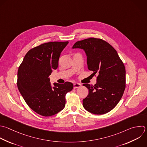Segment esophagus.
<instances>
[{
    "label": "esophagus",
    "instance_id": "obj_1",
    "mask_svg": "<svg viewBox=\"0 0 147 147\" xmlns=\"http://www.w3.org/2000/svg\"><path fill=\"white\" fill-rule=\"evenodd\" d=\"M81 84L80 83H74V88H78L81 87Z\"/></svg>",
    "mask_w": 147,
    "mask_h": 147
}]
</instances>
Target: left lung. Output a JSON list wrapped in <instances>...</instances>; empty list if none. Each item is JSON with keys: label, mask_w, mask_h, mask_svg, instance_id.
<instances>
[{"label": "left lung", "mask_w": 147, "mask_h": 147, "mask_svg": "<svg viewBox=\"0 0 147 147\" xmlns=\"http://www.w3.org/2000/svg\"><path fill=\"white\" fill-rule=\"evenodd\" d=\"M72 48L84 51L88 69L98 75L94 86L83 84L89 90L83 100L84 108L94 114L109 112L119 102L125 88V68L117 51L108 42L95 38L78 41Z\"/></svg>", "instance_id": "8db88e82"}]
</instances>
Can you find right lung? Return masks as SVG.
Instances as JSON below:
<instances>
[{
    "label": "right lung",
    "instance_id": "right-lung-1",
    "mask_svg": "<svg viewBox=\"0 0 147 147\" xmlns=\"http://www.w3.org/2000/svg\"><path fill=\"white\" fill-rule=\"evenodd\" d=\"M68 44L50 42L36 47L28 52L19 67L18 90L28 105L41 115L49 117L62 110L65 95L73 88L69 82L52 86L49 78L57 68L61 52Z\"/></svg>",
    "mask_w": 147,
    "mask_h": 147
}]
</instances>
